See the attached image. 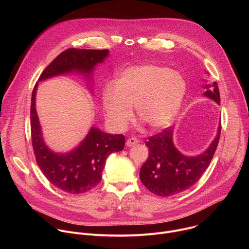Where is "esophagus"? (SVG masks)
<instances>
[{"mask_svg": "<svg viewBox=\"0 0 249 249\" xmlns=\"http://www.w3.org/2000/svg\"><path fill=\"white\" fill-rule=\"evenodd\" d=\"M139 143V141L136 139V138H130L126 141V146L127 147H132V146H135Z\"/></svg>", "mask_w": 249, "mask_h": 249, "instance_id": "34e87169", "label": "esophagus"}]
</instances>
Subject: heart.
Wrapping results in <instances>:
<instances>
[{
  "label": "heart",
  "mask_w": 249,
  "mask_h": 249,
  "mask_svg": "<svg viewBox=\"0 0 249 249\" xmlns=\"http://www.w3.org/2000/svg\"><path fill=\"white\" fill-rule=\"evenodd\" d=\"M187 85L185 79L163 66H132L120 74L117 85L102 89V107L109 125L125 131L133 119V106L138 117L151 129L169 126L178 115Z\"/></svg>",
  "instance_id": "obj_1"
}]
</instances>
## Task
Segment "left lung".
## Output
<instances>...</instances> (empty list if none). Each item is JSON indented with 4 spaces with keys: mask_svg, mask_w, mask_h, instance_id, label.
Returning <instances> with one entry per match:
<instances>
[{
    "mask_svg": "<svg viewBox=\"0 0 249 249\" xmlns=\"http://www.w3.org/2000/svg\"><path fill=\"white\" fill-rule=\"evenodd\" d=\"M204 96L220 104V92L216 82L204 86ZM221 135V123L217 135L208 149L198 156H185L173 144V129L166 128L160 134L152 136L146 142L149 158L142 165L140 179L158 196L178 194L194 185L208 168L215 155Z\"/></svg>",
    "mask_w": 249,
    "mask_h": 249,
    "instance_id": "left-lung-1",
    "label": "left lung"
}]
</instances>
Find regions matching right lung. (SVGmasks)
Returning a JSON list of instances; mask_svg holds the SVG:
<instances>
[{
  "label": "right lung",
  "mask_w": 249,
  "mask_h": 249,
  "mask_svg": "<svg viewBox=\"0 0 249 249\" xmlns=\"http://www.w3.org/2000/svg\"><path fill=\"white\" fill-rule=\"evenodd\" d=\"M108 54V49H67L46 67L38 82L73 73L91 81L95 66L102 63ZM38 82L33 89L30 106L31 140L36 162L49 182L60 190L70 194L88 192L101 180L108 156L124 149L125 137L121 134L105 133L92 126L86 138L72 151L53 152L45 144L35 107Z\"/></svg>",
  "instance_id": "obj_1"
}]
</instances>
